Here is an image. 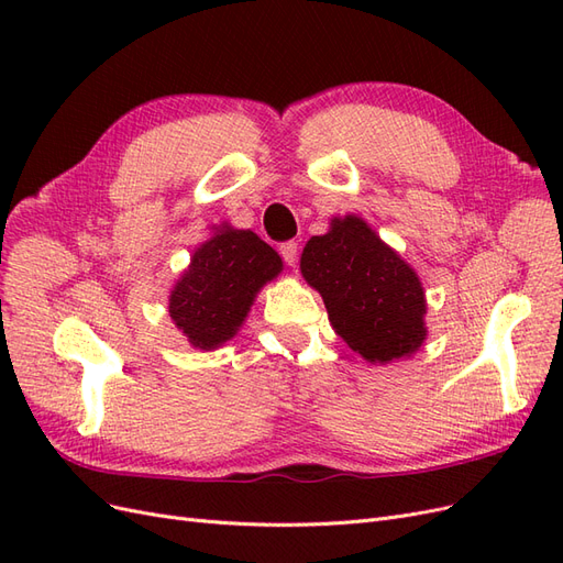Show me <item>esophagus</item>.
<instances>
[{"mask_svg":"<svg viewBox=\"0 0 563 563\" xmlns=\"http://www.w3.org/2000/svg\"><path fill=\"white\" fill-rule=\"evenodd\" d=\"M279 253L286 265H296L298 263V242H284L279 246Z\"/></svg>","mask_w":563,"mask_h":563,"instance_id":"1","label":"esophagus"}]
</instances>
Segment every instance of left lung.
I'll use <instances>...</instances> for the list:
<instances>
[{
    "mask_svg": "<svg viewBox=\"0 0 563 563\" xmlns=\"http://www.w3.org/2000/svg\"><path fill=\"white\" fill-rule=\"evenodd\" d=\"M300 272L321 294L335 333L364 360H399L428 335L418 275L362 218H335L327 234L312 236Z\"/></svg>",
    "mask_w": 563,
    "mask_h": 563,
    "instance_id": "obj_1",
    "label": "left lung"
}]
</instances>
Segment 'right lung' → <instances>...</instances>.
I'll list each match as a JSON object with an SVG mask.
<instances>
[{
    "mask_svg": "<svg viewBox=\"0 0 563 563\" xmlns=\"http://www.w3.org/2000/svg\"><path fill=\"white\" fill-rule=\"evenodd\" d=\"M279 272V253L258 234L225 225L195 251L168 298V314L195 347L213 350L236 333L255 294Z\"/></svg>",
    "mask_w": 563,
    "mask_h": 563,
    "instance_id": "add662e5",
    "label": "right lung"
}]
</instances>
